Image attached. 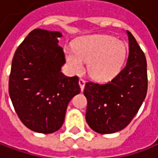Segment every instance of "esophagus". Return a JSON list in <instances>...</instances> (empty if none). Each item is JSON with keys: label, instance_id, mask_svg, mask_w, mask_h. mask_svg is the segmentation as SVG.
Segmentation results:
<instances>
[{"label": "esophagus", "instance_id": "34e87169", "mask_svg": "<svg viewBox=\"0 0 158 158\" xmlns=\"http://www.w3.org/2000/svg\"><path fill=\"white\" fill-rule=\"evenodd\" d=\"M85 80H84V79H82V78H80V80H79V85H80V87H81V90H82V91L85 89Z\"/></svg>", "mask_w": 158, "mask_h": 158}]
</instances>
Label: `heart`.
<instances>
[{
  "label": "heart",
  "mask_w": 158,
  "mask_h": 158,
  "mask_svg": "<svg viewBox=\"0 0 158 158\" xmlns=\"http://www.w3.org/2000/svg\"><path fill=\"white\" fill-rule=\"evenodd\" d=\"M126 53L122 41L111 36L97 35L77 40L73 50H65V58L74 72L81 73L84 63H88V73L94 79L108 81L121 70Z\"/></svg>",
  "instance_id": "b5f03b06"
}]
</instances>
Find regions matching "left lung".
Here are the masks:
<instances>
[{
  "label": "left lung",
  "instance_id": "8db88e82",
  "mask_svg": "<svg viewBox=\"0 0 158 158\" xmlns=\"http://www.w3.org/2000/svg\"><path fill=\"white\" fill-rule=\"evenodd\" d=\"M129 37L126 66L107 84H85L86 121L100 134L115 133L126 128L142 105L148 91L147 60L133 35Z\"/></svg>",
  "mask_w": 158,
  "mask_h": 158
}]
</instances>
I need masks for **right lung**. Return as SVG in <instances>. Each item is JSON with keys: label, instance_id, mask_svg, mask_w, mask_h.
<instances>
[{"label": "right lung", "instance_id": "obj_1", "mask_svg": "<svg viewBox=\"0 0 158 158\" xmlns=\"http://www.w3.org/2000/svg\"><path fill=\"white\" fill-rule=\"evenodd\" d=\"M58 31L36 28L14 54L9 94L19 119L29 130L49 134L58 130L73 96L81 92L79 78L61 72L65 63Z\"/></svg>", "mask_w": 158, "mask_h": 158}]
</instances>
